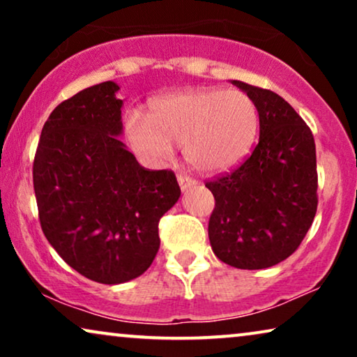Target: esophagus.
Masks as SVG:
<instances>
[{
	"label": "esophagus",
	"instance_id": "obj_1",
	"mask_svg": "<svg viewBox=\"0 0 357 357\" xmlns=\"http://www.w3.org/2000/svg\"><path fill=\"white\" fill-rule=\"evenodd\" d=\"M177 180H178V185H180V188H182L183 192H185V190H188L190 187H193L195 183H197V180L190 177V175H185V174H180L178 177H177Z\"/></svg>",
	"mask_w": 357,
	"mask_h": 357
}]
</instances>
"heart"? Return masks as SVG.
I'll return each mask as SVG.
<instances>
[{"label": "heart", "mask_w": 357, "mask_h": 357, "mask_svg": "<svg viewBox=\"0 0 357 357\" xmlns=\"http://www.w3.org/2000/svg\"><path fill=\"white\" fill-rule=\"evenodd\" d=\"M258 131V109L238 89H188L158 97L148 116L125 115V135L144 162L160 165L183 144L187 162L199 172L232 169L250 151Z\"/></svg>", "instance_id": "b5f03b06"}]
</instances>
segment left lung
I'll list each match as a JSON object with an SVG mask.
<instances>
[{
    "mask_svg": "<svg viewBox=\"0 0 357 357\" xmlns=\"http://www.w3.org/2000/svg\"><path fill=\"white\" fill-rule=\"evenodd\" d=\"M260 116V139L232 172L206 182L214 197L208 236L219 260L263 270L286 260L304 241L317 204L314 135L276 92L242 81Z\"/></svg>",
    "mask_w": 357,
    "mask_h": 357,
    "instance_id": "8db88e82",
    "label": "left lung"
}]
</instances>
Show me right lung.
<instances>
[{"mask_svg": "<svg viewBox=\"0 0 357 357\" xmlns=\"http://www.w3.org/2000/svg\"><path fill=\"white\" fill-rule=\"evenodd\" d=\"M120 87L112 81L77 92L52 112L33 159L42 231L79 275L120 284L158 255L159 221L177 203L172 170H149L121 135Z\"/></svg>", "mask_w": 357, "mask_h": 357, "instance_id": "right-lung-1", "label": "right lung"}]
</instances>
